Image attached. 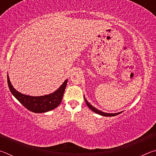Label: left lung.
Wrapping results in <instances>:
<instances>
[{
    "label": "left lung",
    "mask_w": 156,
    "mask_h": 156,
    "mask_svg": "<svg viewBox=\"0 0 156 156\" xmlns=\"http://www.w3.org/2000/svg\"><path fill=\"white\" fill-rule=\"evenodd\" d=\"M84 101H85L89 109H91V110L93 111L94 112L96 113H98V114H99V115H103V116H115V115H118V114H119V113H121V112H119V113H108L102 112H101V111L97 109L96 108H95L94 107L92 106L91 105H90V103H89V102H87V100H86V98L84 97Z\"/></svg>",
    "instance_id": "1"
}]
</instances>
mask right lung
<instances>
[{"label": "right lung", "instance_id": "add662e5", "mask_svg": "<svg viewBox=\"0 0 156 156\" xmlns=\"http://www.w3.org/2000/svg\"><path fill=\"white\" fill-rule=\"evenodd\" d=\"M7 83L13 96L26 109L34 113H44L53 110L61 103L63 94L67 83V79L54 93L42 96H30L17 91L13 87L7 75Z\"/></svg>", "mask_w": 156, "mask_h": 156}]
</instances>
